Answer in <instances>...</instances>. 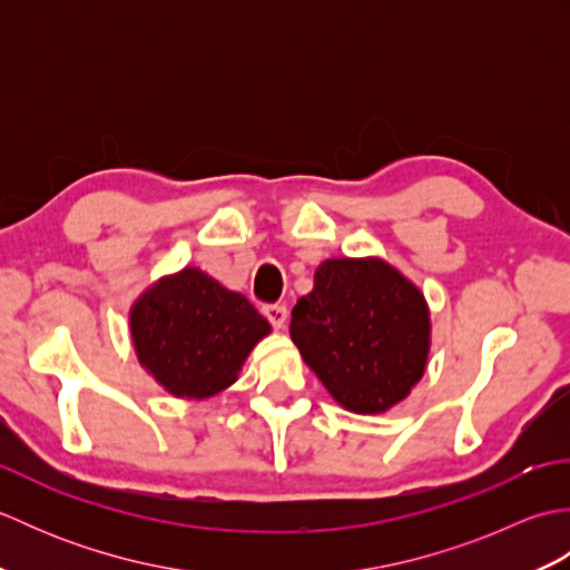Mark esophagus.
Returning a JSON list of instances; mask_svg holds the SVG:
<instances>
[{
  "instance_id": "esophagus-1",
  "label": "esophagus",
  "mask_w": 570,
  "mask_h": 570,
  "mask_svg": "<svg viewBox=\"0 0 570 570\" xmlns=\"http://www.w3.org/2000/svg\"><path fill=\"white\" fill-rule=\"evenodd\" d=\"M264 316H266V321L274 325L276 331H282L286 321H288V311L282 304H269V306H264Z\"/></svg>"
}]
</instances>
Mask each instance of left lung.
Returning a JSON list of instances; mask_svg holds the SVG:
<instances>
[{
    "mask_svg": "<svg viewBox=\"0 0 570 570\" xmlns=\"http://www.w3.org/2000/svg\"><path fill=\"white\" fill-rule=\"evenodd\" d=\"M301 357L353 414H384L426 372L431 313L421 288L380 257L325 259L288 325Z\"/></svg>",
    "mask_w": 570,
    "mask_h": 570,
    "instance_id": "8db88e82",
    "label": "left lung"
}]
</instances>
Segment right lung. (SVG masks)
I'll return each mask as SVG.
<instances>
[{
    "mask_svg": "<svg viewBox=\"0 0 570 570\" xmlns=\"http://www.w3.org/2000/svg\"><path fill=\"white\" fill-rule=\"evenodd\" d=\"M272 325L198 266L161 276L129 308L139 365L178 399H210L237 382Z\"/></svg>",
    "mask_w": 570,
    "mask_h": 570,
    "instance_id": "add662e5",
    "label": "right lung"
}]
</instances>
